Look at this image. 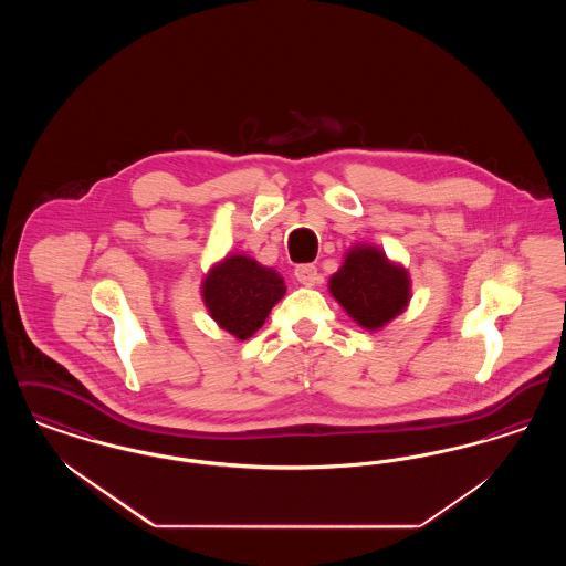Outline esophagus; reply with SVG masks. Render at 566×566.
Returning <instances> with one entry per match:
<instances>
[{
    "label": "esophagus",
    "instance_id": "esophagus-1",
    "mask_svg": "<svg viewBox=\"0 0 566 566\" xmlns=\"http://www.w3.org/2000/svg\"><path fill=\"white\" fill-rule=\"evenodd\" d=\"M296 280L305 286H314L318 280H321V273L318 268L312 265V263H305V265H296L295 268Z\"/></svg>",
    "mask_w": 566,
    "mask_h": 566
}]
</instances>
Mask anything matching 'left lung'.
<instances>
[{
    "mask_svg": "<svg viewBox=\"0 0 566 566\" xmlns=\"http://www.w3.org/2000/svg\"><path fill=\"white\" fill-rule=\"evenodd\" d=\"M328 289L352 318L369 331L390 323L409 301L407 271L392 265L374 245L350 250Z\"/></svg>",
    "mask_w": 566,
    "mask_h": 566,
    "instance_id": "8db88e82",
    "label": "left lung"
}]
</instances>
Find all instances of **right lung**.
Masks as SVG:
<instances>
[{
  "mask_svg": "<svg viewBox=\"0 0 566 566\" xmlns=\"http://www.w3.org/2000/svg\"><path fill=\"white\" fill-rule=\"evenodd\" d=\"M284 293V280L275 271L242 254L227 256L203 282L210 316L238 339L254 335Z\"/></svg>",
  "mask_w": 566,
  "mask_h": 566,
  "instance_id": "obj_1",
  "label": "right lung"
}]
</instances>
